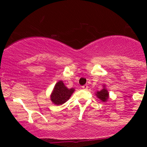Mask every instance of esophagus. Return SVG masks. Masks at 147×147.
Listing matches in <instances>:
<instances>
[{
    "mask_svg": "<svg viewBox=\"0 0 147 147\" xmlns=\"http://www.w3.org/2000/svg\"><path fill=\"white\" fill-rule=\"evenodd\" d=\"M82 88L84 89V90H87V89L88 88V85H84Z\"/></svg>",
    "mask_w": 147,
    "mask_h": 147,
    "instance_id": "esophagus-1",
    "label": "esophagus"
}]
</instances>
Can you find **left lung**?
I'll list each match as a JSON object with an SVG mask.
<instances>
[{"label": "left lung", "instance_id": "left-lung-1", "mask_svg": "<svg viewBox=\"0 0 147 147\" xmlns=\"http://www.w3.org/2000/svg\"><path fill=\"white\" fill-rule=\"evenodd\" d=\"M96 95H97V97H98L99 99H101L103 102H106V101L107 100V99L109 98V92H108L107 90L105 88L97 92Z\"/></svg>", "mask_w": 147, "mask_h": 147}]
</instances>
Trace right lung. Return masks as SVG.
Listing matches in <instances>:
<instances>
[{
  "label": "right lung",
  "instance_id": "obj_1",
  "mask_svg": "<svg viewBox=\"0 0 147 147\" xmlns=\"http://www.w3.org/2000/svg\"><path fill=\"white\" fill-rule=\"evenodd\" d=\"M73 88L68 89L63 82L59 81L56 84L51 95V101L56 105H61L68 100L74 92Z\"/></svg>",
  "mask_w": 147,
  "mask_h": 147
}]
</instances>
